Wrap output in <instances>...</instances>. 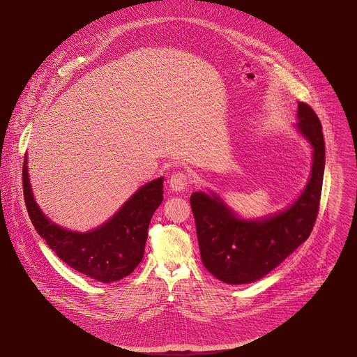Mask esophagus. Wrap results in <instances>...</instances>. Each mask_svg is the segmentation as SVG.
<instances>
[{"label": "esophagus", "mask_w": 357, "mask_h": 357, "mask_svg": "<svg viewBox=\"0 0 357 357\" xmlns=\"http://www.w3.org/2000/svg\"><path fill=\"white\" fill-rule=\"evenodd\" d=\"M168 185L174 192H182L189 186V176L183 172H175L171 175Z\"/></svg>", "instance_id": "esophagus-1"}]
</instances>
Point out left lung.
<instances>
[{
    "label": "left lung",
    "instance_id": "left-lung-1",
    "mask_svg": "<svg viewBox=\"0 0 357 357\" xmlns=\"http://www.w3.org/2000/svg\"><path fill=\"white\" fill-rule=\"evenodd\" d=\"M296 120L292 127L312 148V165L307 185L285 209L243 218L215 190L190 195L202 263L226 284L261 280L312 231L322 192L325 141L321 121L308 105L298 103Z\"/></svg>",
    "mask_w": 357,
    "mask_h": 357
}]
</instances>
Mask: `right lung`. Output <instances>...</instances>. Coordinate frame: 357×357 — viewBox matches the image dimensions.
Masks as SVG:
<instances>
[{"instance_id": "1", "label": "right lung", "mask_w": 357, "mask_h": 357, "mask_svg": "<svg viewBox=\"0 0 357 357\" xmlns=\"http://www.w3.org/2000/svg\"><path fill=\"white\" fill-rule=\"evenodd\" d=\"M24 197L38 234L73 270L100 282L130 275L144 257L148 225L164 199V176L142 185L103 225L87 231L65 229L50 220L35 200L25 154Z\"/></svg>"}]
</instances>
